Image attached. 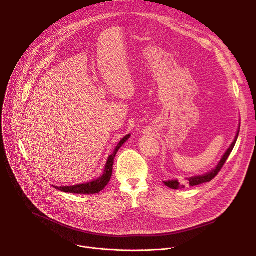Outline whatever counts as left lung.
I'll return each instance as SVG.
<instances>
[{
	"label": "left lung",
	"mask_w": 256,
	"mask_h": 256,
	"mask_svg": "<svg viewBox=\"0 0 256 256\" xmlns=\"http://www.w3.org/2000/svg\"><path fill=\"white\" fill-rule=\"evenodd\" d=\"M239 130H240V128H239L238 132H237V134H236V138H235L234 142H232V144L230 146V148L227 150V152L225 153V155H224L223 158L221 159L220 163L218 164V166L216 167V169L212 170L210 172H208V173H206V174H204V175H200V176H194V177L188 178V184H190V186H198V184H204V182H208V181L212 180V179L218 175V173L221 171L222 167L225 165V163H226L228 157L230 156V154H231V152H232V150H233V148H234V146H235V144H236V142H237V138H238V136H239ZM164 184H165L166 186H168V188H172V190H180V188H184V186H182V184H180V182H178V180L164 181Z\"/></svg>",
	"instance_id": "8db88e82"
}]
</instances>
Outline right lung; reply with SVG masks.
I'll return each mask as SVG.
<instances>
[{
  "label": "right lung",
  "instance_id": "1",
  "mask_svg": "<svg viewBox=\"0 0 256 256\" xmlns=\"http://www.w3.org/2000/svg\"><path fill=\"white\" fill-rule=\"evenodd\" d=\"M130 134L126 136L116 146V148L114 150V152L108 157L103 175L101 177H98L97 179L88 182V184H77V186H54L56 190H62L64 192H68V194H98L99 192H101L109 182L112 175V166H114V157L118 153V151L120 150V148L126 142V140H128V138H130Z\"/></svg>",
  "mask_w": 256,
  "mask_h": 256
}]
</instances>
